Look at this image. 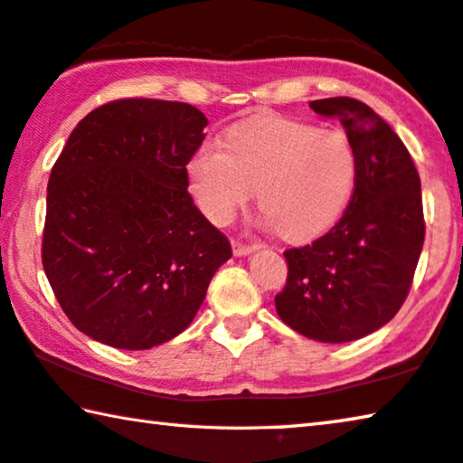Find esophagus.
<instances>
[{
    "instance_id": "obj_1",
    "label": "esophagus",
    "mask_w": 463,
    "mask_h": 463,
    "mask_svg": "<svg viewBox=\"0 0 463 463\" xmlns=\"http://www.w3.org/2000/svg\"><path fill=\"white\" fill-rule=\"evenodd\" d=\"M255 249H258V245L255 243H243V241H234L232 243V251L237 258H245V255L255 251Z\"/></svg>"
}]
</instances>
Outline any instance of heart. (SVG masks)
Masks as SVG:
<instances>
[{
    "mask_svg": "<svg viewBox=\"0 0 463 463\" xmlns=\"http://www.w3.org/2000/svg\"><path fill=\"white\" fill-rule=\"evenodd\" d=\"M356 173V150L342 129L260 117L232 128L226 146H202L189 163V185L216 224L231 222L258 189L268 222L286 241L303 243L344 214Z\"/></svg>",
    "mask_w": 463,
    "mask_h": 463,
    "instance_id": "obj_1",
    "label": "heart"
}]
</instances>
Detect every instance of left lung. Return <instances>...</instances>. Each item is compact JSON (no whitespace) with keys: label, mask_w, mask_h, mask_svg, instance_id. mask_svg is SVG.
<instances>
[{"label":"left lung","mask_w":463,"mask_h":463,"mask_svg":"<svg viewBox=\"0 0 463 463\" xmlns=\"http://www.w3.org/2000/svg\"><path fill=\"white\" fill-rule=\"evenodd\" d=\"M309 107L346 129L356 185L332 231L284 251L288 278L276 311L300 335L342 344L383 327L408 297L424 243L420 177L398 134L364 102L335 97Z\"/></svg>","instance_id":"left-lung-1"}]
</instances>
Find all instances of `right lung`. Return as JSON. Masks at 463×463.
Instances as JSON below:
<instances>
[{
	"label": "right lung",
	"mask_w": 463,
	"mask_h": 463,
	"mask_svg": "<svg viewBox=\"0 0 463 463\" xmlns=\"http://www.w3.org/2000/svg\"><path fill=\"white\" fill-rule=\"evenodd\" d=\"M205 126L187 102L113 100L78 123L51 168L43 268L92 340L123 350L173 340L231 260L187 192Z\"/></svg>",
	"instance_id": "right-lung-1"
}]
</instances>
